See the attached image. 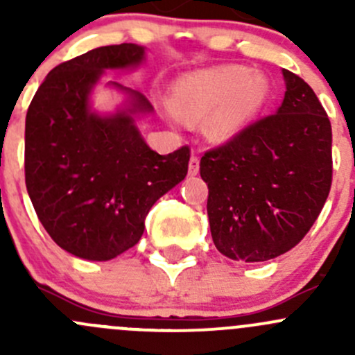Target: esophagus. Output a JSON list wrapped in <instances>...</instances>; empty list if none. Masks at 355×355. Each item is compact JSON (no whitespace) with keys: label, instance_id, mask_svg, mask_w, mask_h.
<instances>
[{"label":"esophagus","instance_id":"1","mask_svg":"<svg viewBox=\"0 0 355 355\" xmlns=\"http://www.w3.org/2000/svg\"><path fill=\"white\" fill-rule=\"evenodd\" d=\"M199 173V157L192 156L191 161H189V175L191 177H196Z\"/></svg>","mask_w":355,"mask_h":355}]
</instances>
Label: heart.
<instances>
[{"label": "heart", "instance_id": "b5f03b06", "mask_svg": "<svg viewBox=\"0 0 355 355\" xmlns=\"http://www.w3.org/2000/svg\"><path fill=\"white\" fill-rule=\"evenodd\" d=\"M270 84L264 75L239 65L199 70L178 78L171 89V110L185 120L211 114L206 134L230 141L254 120L266 103Z\"/></svg>", "mask_w": 355, "mask_h": 355}]
</instances>
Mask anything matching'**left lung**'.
<instances>
[{"label": "left lung", "mask_w": 355, "mask_h": 355, "mask_svg": "<svg viewBox=\"0 0 355 355\" xmlns=\"http://www.w3.org/2000/svg\"><path fill=\"white\" fill-rule=\"evenodd\" d=\"M284 103L200 157L211 237L223 256L273 259L306 237L331 187V123L313 89L284 70Z\"/></svg>", "instance_id": "left-lung-1"}]
</instances>
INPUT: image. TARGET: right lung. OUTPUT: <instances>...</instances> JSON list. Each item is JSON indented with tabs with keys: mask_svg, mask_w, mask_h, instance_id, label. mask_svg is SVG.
<instances>
[{
	"mask_svg": "<svg viewBox=\"0 0 355 355\" xmlns=\"http://www.w3.org/2000/svg\"><path fill=\"white\" fill-rule=\"evenodd\" d=\"M144 48L130 42L91 49L48 73L25 118V185L39 221L67 252L108 261L144 234L153 204L187 175L191 149L153 151L134 121L153 111L137 91L110 116L91 111L103 71L137 67Z\"/></svg>",
	"mask_w": 355,
	"mask_h": 355,
	"instance_id": "1",
	"label": "right lung"
}]
</instances>
